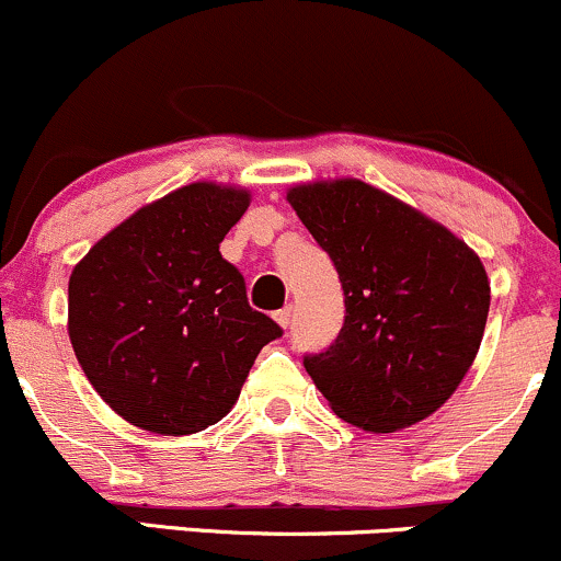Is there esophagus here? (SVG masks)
<instances>
[{
    "mask_svg": "<svg viewBox=\"0 0 561 561\" xmlns=\"http://www.w3.org/2000/svg\"><path fill=\"white\" fill-rule=\"evenodd\" d=\"M274 319H276V324H279V328H290L293 324V306H285V309H279L274 313Z\"/></svg>",
    "mask_w": 561,
    "mask_h": 561,
    "instance_id": "obj_1",
    "label": "esophagus"
}]
</instances>
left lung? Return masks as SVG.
<instances>
[{"instance_id":"left-lung-1","label":"left lung","mask_w":561,"mask_h":561,"mask_svg":"<svg viewBox=\"0 0 561 561\" xmlns=\"http://www.w3.org/2000/svg\"><path fill=\"white\" fill-rule=\"evenodd\" d=\"M343 287L335 341L304 367L337 417L365 431L412 426L469 373L490 311V282L469 244L362 181L287 194Z\"/></svg>"}]
</instances>
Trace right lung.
I'll list each match as a JSON object with an SVG mask.
<instances>
[{"label":"right lung","mask_w":561,"mask_h":561,"mask_svg":"<svg viewBox=\"0 0 561 561\" xmlns=\"http://www.w3.org/2000/svg\"><path fill=\"white\" fill-rule=\"evenodd\" d=\"M242 188L191 183L140 207L73 268L69 337L116 415L183 436L218 423L282 328L250 309L244 276L220 255Z\"/></svg>","instance_id":"1"}]
</instances>
